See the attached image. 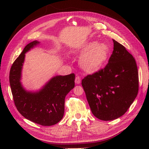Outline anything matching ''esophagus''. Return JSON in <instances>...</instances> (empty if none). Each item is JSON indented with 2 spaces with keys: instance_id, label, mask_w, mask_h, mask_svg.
I'll return each mask as SVG.
<instances>
[{
  "instance_id": "obj_1",
  "label": "esophagus",
  "mask_w": 149,
  "mask_h": 149,
  "mask_svg": "<svg viewBox=\"0 0 149 149\" xmlns=\"http://www.w3.org/2000/svg\"><path fill=\"white\" fill-rule=\"evenodd\" d=\"M75 83L76 84H80L81 83V77L79 76V75H77L75 77Z\"/></svg>"
}]
</instances>
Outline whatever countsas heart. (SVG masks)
Instances as JSON below:
<instances>
[{"label": "heart", "mask_w": 149, "mask_h": 149, "mask_svg": "<svg viewBox=\"0 0 149 149\" xmlns=\"http://www.w3.org/2000/svg\"><path fill=\"white\" fill-rule=\"evenodd\" d=\"M109 54V47L106 44L91 43L82 52L83 56L80 60V64L88 72L97 70L105 63Z\"/></svg>", "instance_id": "heart-1"}]
</instances>
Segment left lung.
Wrapping results in <instances>:
<instances>
[{"label": "left lung", "mask_w": 149, "mask_h": 149, "mask_svg": "<svg viewBox=\"0 0 149 149\" xmlns=\"http://www.w3.org/2000/svg\"><path fill=\"white\" fill-rule=\"evenodd\" d=\"M113 41V51L108 63L84 77L81 83L93 115L104 121L124 115L136 97L139 88L134 58L124 46Z\"/></svg>", "instance_id": "left-lung-1"}]
</instances>
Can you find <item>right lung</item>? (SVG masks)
Instances as JSON below:
<instances>
[{"instance_id": "right-lung-1", "label": "right lung", "mask_w": 149, "mask_h": 149, "mask_svg": "<svg viewBox=\"0 0 149 149\" xmlns=\"http://www.w3.org/2000/svg\"><path fill=\"white\" fill-rule=\"evenodd\" d=\"M40 42L34 41L25 47L13 63L9 72V83L15 105L26 119L43 126L56 124L65 111V99L75 86V74L57 75L37 92L25 90L20 83L25 54Z\"/></svg>"}]
</instances>
